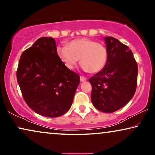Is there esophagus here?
<instances>
[{
  "mask_svg": "<svg viewBox=\"0 0 155 155\" xmlns=\"http://www.w3.org/2000/svg\"><path fill=\"white\" fill-rule=\"evenodd\" d=\"M87 80V79H86V78H84V77H83V76H80V81L81 82H85Z\"/></svg>",
  "mask_w": 155,
  "mask_h": 155,
  "instance_id": "obj_1",
  "label": "esophagus"
}]
</instances>
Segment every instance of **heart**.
Instances as JSON below:
<instances>
[{
	"mask_svg": "<svg viewBox=\"0 0 155 155\" xmlns=\"http://www.w3.org/2000/svg\"><path fill=\"white\" fill-rule=\"evenodd\" d=\"M56 52L68 69L75 68L80 58L82 69L91 73L102 71L108 58V50L104 44L85 38L73 40L68 46H58Z\"/></svg>",
	"mask_w": 155,
	"mask_h": 155,
	"instance_id": "heart-1",
	"label": "heart"
}]
</instances>
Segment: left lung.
I'll use <instances>...</instances> for the list:
<instances>
[{
  "mask_svg": "<svg viewBox=\"0 0 155 155\" xmlns=\"http://www.w3.org/2000/svg\"><path fill=\"white\" fill-rule=\"evenodd\" d=\"M104 39L108 50L105 67L89 79L94 107L105 113L121 109L134 95L137 87V65L128 46L111 37Z\"/></svg>",
  "mask_w": 155,
  "mask_h": 155,
  "instance_id": "1",
  "label": "left lung"
}]
</instances>
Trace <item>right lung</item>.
I'll use <instances>...</instances> for the list:
<instances>
[{
    "mask_svg": "<svg viewBox=\"0 0 155 155\" xmlns=\"http://www.w3.org/2000/svg\"><path fill=\"white\" fill-rule=\"evenodd\" d=\"M17 80L29 107L39 115L58 117L73 103L80 76L59 59L56 41L41 37L21 55Z\"/></svg>",
    "mask_w": 155,
    "mask_h": 155,
    "instance_id": "obj_1",
    "label": "right lung"
}]
</instances>
